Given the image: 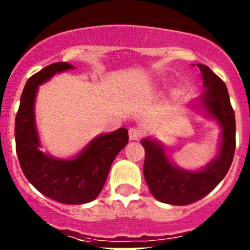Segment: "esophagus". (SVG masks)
<instances>
[{
	"label": "esophagus",
	"instance_id": "34e87169",
	"mask_svg": "<svg viewBox=\"0 0 250 250\" xmlns=\"http://www.w3.org/2000/svg\"><path fill=\"white\" fill-rule=\"evenodd\" d=\"M143 135V132L139 127H130L129 129V138L130 140H139Z\"/></svg>",
	"mask_w": 250,
	"mask_h": 250
}]
</instances>
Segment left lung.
I'll use <instances>...</instances> for the list:
<instances>
[{
  "mask_svg": "<svg viewBox=\"0 0 250 250\" xmlns=\"http://www.w3.org/2000/svg\"><path fill=\"white\" fill-rule=\"evenodd\" d=\"M207 87L202 105L223 127L219 154L200 171H184L170 164L164 150L155 141H141L145 149L144 176L150 191L159 202L188 205L203 199L223 180L235 151V115L224 81L205 65H198Z\"/></svg>",
  "mask_w": 250,
  "mask_h": 250,
  "instance_id": "left-lung-1",
  "label": "left lung"
}]
</instances>
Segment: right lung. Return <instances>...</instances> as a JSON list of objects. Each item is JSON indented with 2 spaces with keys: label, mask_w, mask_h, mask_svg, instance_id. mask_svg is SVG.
Returning a JSON list of instances; mask_svg holds the SVG:
<instances>
[{
  "label": "right lung",
  "mask_w": 250,
  "mask_h": 250,
  "mask_svg": "<svg viewBox=\"0 0 250 250\" xmlns=\"http://www.w3.org/2000/svg\"><path fill=\"white\" fill-rule=\"evenodd\" d=\"M74 68L67 62H55L30 77L21 95L15 120L16 152L28 182L45 196L62 204H85L98 198L109 175L115 156L129 141L126 129H118L90 143L77 158L59 160L40 151L35 127L34 103L39 85L56 72Z\"/></svg>",
  "instance_id": "1"
}]
</instances>
